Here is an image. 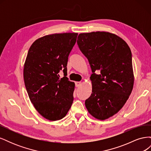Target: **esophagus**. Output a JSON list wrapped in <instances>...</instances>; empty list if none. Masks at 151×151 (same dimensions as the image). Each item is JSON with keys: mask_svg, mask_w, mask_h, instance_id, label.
<instances>
[{"mask_svg": "<svg viewBox=\"0 0 151 151\" xmlns=\"http://www.w3.org/2000/svg\"><path fill=\"white\" fill-rule=\"evenodd\" d=\"M75 84H76V86L77 87V88H79V87H80L81 86L82 83L81 82H76Z\"/></svg>", "mask_w": 151, "mask_h": 151, "instance_id": "34e87169", "label": "esophagus"}]
</instances>
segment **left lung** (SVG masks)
<instances>
[{
  "mask_svg": "<svg viewBox=\"0 0 151 151\" xmlns=\"http://www.w3.org/2000/svg\"><path fill=\"white\" fill-rule=\"evenodd\" d=\"M77 39L93 72L92 93L86 107L97 119H108L120 110L133 89L131 50L123 39L108 32L81 33Z\"/></svg>",
  "mask_w": 151,
  "mask_h": 151,
  "instance_id": "left-lung-1",
  "label": "left lung"
}]
</instances>
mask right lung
I'll use <instances>...</instances> for the list:
<instances>
[{
	"label": "right lung",
	"instance_id": "right-lung-1",
	"mask_svg": "<svg viewBox=\"0 0 151 151\" xmlns=\"http://www.w3.org/2000/svg\"><path fill=\"white\" fill-rule=\"evenodd\" d=\"M77 33L45 36L31 45L24 66V80L31 103L41 115L56 121L67 115L74 101L75 84L66 77L69 54ZM63 70L60 78L58 73Z\"/></svg>",
	"mask_w": 151,
	"mask_h": 151
}]
</instances>
